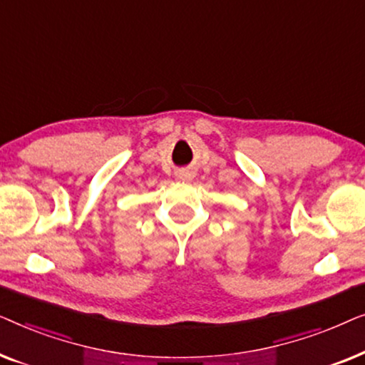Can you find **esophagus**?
<instances>
[{
  "mask_svg": "<svg viewBox=\"0 0 365 365\" xmlns=\"http://www.w3.org/2000/svg\"><path fill=\"white\" fill-rule=\"evenodd\" d=\"M192 176H191V174H181V179H184V181H189V179H191Z\"/></svg>",
  "mask_w": 365,
  "mask_h": 365,
  "instance_id": "esophagus-1",
  "label": "esophagus"
}]
</instances>
